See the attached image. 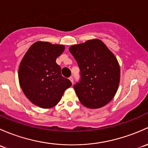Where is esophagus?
Here are the masks:
<instances>
[{
    "label": "esophagus",
    "mask_w": 148,
    "mask_h": 148,
    "mask_svg": "<svg viewBox=\"0 0 148 148\" xmlns=\"http://www.w3.org/2000/svg\"><path fill=\"white\" fill-rule=\"evenodd\" d=\"M69 80H71V83H73V77H69Z\"/></svg>",
    "instance_id": "esophagus-1"
}]
</instances>
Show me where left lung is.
Masks as SVG:
<instances>
[{"label": "left lung", "mask_w": 148, "mask_h": 148, "mask_svg": "<svg viewBox=\"0 0 148 148\" xmlns=\"http://www.w3.org/2000/svg\"><path fill=\"white\" fill-rule=\"evenodd\" d=\"M69 51L80 71V81L73 86L80 103L93 109L107 105L120 83V65L113 53L98 39L73 45Z\"/></svg>", "instance_id": "obj_1"}]
</instances>
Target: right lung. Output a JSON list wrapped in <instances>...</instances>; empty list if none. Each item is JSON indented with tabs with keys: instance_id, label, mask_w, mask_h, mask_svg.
Returning a JSON list of instances; mask_svg holds the SVG:
<instances>
[{
	"instance_id": "1",
	"label": "right lung",
	"mask_w": 148,
	"mask_h": 148,
	"mask_svg": "<svg viewBox=\"0 0 148 148\" xmlns=\"http://www.w3.org/2000/svg\"><path fill=\"white\" fill-rule=\"evenodd\" d=\"M65 50L63 45L38 42L29 48L18 70L21 88L27 98L36 106L51 108L59 103L71 80L61 75L56 60Z\"/></svg>"
}]
</instances>
